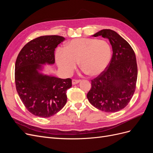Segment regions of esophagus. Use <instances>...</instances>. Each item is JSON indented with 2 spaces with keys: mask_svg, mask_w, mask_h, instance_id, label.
Returning a JSON list of instances; mask_svg holds the SVG:
<instances>
[{
  "mask_svg": "<svg viewBox=\"0 0 153 153\" xmlns=\"http://www.w3.org/2000/svg\"><path fill=\"white\" fill-rule=\"evenodd\" d=\"M80 82V80H76V79H73L72 80V84L73 85H75L76 84H78V83H79Z\"/></svg>",
  "mask_w": 153,
  "mask_h": 153,
  "instance_id": "34e87169",
  "label": "esophagus"
}]
</instances>
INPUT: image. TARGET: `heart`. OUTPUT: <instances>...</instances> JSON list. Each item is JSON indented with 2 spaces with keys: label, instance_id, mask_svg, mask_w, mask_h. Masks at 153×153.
<instances>
[{
  "label": "heart",
  "instance_id": "b5f03b06",
  "mask_svg": "<svg viewBox=\"0 0 153 153\" xmlns=\"http://www.w3.org/2000/svg\"><path fill=\"white\" fill-rule=\"evenodd\" d=\"M111 57L112 49L107 41L89 38L72 39L55 53L60 69L67 75L73 72L78 62L90 76L100 75L108 66Z\"/></svg>",
  "mask_w": 153,
  "mask_h": 153
}]
</instances>
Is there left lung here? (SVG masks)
Returning a JSON list of instances; mask_svg holds the SVG:
<instances>
[{"label":"left lung","mask_w":153,"mask_h":153,"mask_svg":"<svg viewBox=\"0 0 153 153\" xmlns=\"http://www.w3.org/2000/svg\"><path fill=\"white\" fill-rule=\"evenodd\" d=\"M109 39L112 57L106 69L91 80L87 97L91 105L105 112H116L126 107L136 89L138 69L135 53L116 32L103 29L92 36Z\"/></svg>","instance_id":"obj_1"}]
</instances>
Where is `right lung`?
Returning a JSON list of instances; mask_svg holds the SVG:
<instances>
[{
    "label": "right lung",
    "mask_w": 153,
    "mask_h": 153,
    "mask_svg": "<svg viewBox=\"0 0 153 153\" xmlns=\"http://www.w3.org/2000/svg\"><path fill=\"white\" fill-rule=\"evenodd\" d=\"M64 39L55 35L38 37L27 43L16 58V91L25 108L36 116L50 117L66 103L71 78L62 79L39 72L42 64L55 63V48Z\"/></svg>",
    "instance_id": "right-lung-1"
}]
</instances>
